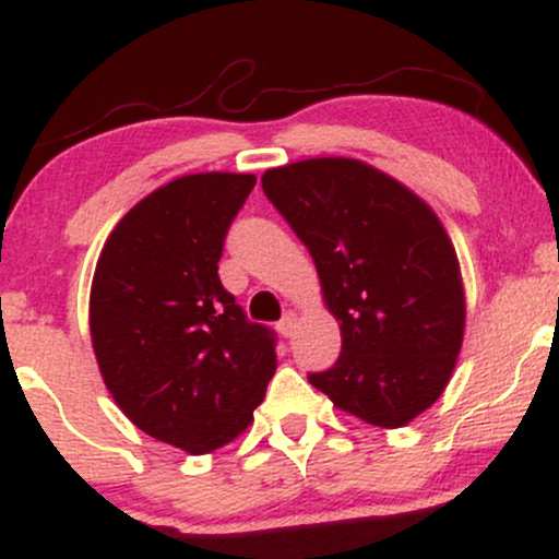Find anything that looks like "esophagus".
<instances>
[{"mask_svg": "<svg viewBox=\"0 0 559 559\" xmlns=\"http://www.w3.org/2000/svg\"><path fill=\"white\" fill-rule=\"evenodd\" d=\"M294 329H297V316H294V312H286L284 320H281V323H278V331L284 333L286 338H292L294 336Z\"/></svg>", "mask_w": 559, "mask_h": 559, "instance_id": "1", "label": "esophagus"}]
</instances>
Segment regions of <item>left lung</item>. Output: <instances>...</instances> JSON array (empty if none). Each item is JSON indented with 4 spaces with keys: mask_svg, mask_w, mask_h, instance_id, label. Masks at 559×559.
<instances>
[{
    "mask_svg": "<svg viewBox=\"0 0 559 559\" xmlns=\"http://www.w3.org/2000/svg\"><path fill=\"white\" fill-rule=\"evenodd\" d=\"M262 191L310 249L342 329V355L310 383L370 426H407L444 394L465 333L463 275L441 221L352 157L265 170Z\"/></svg>",
    "mask_w": 559,
    "mask_h": 559,
    "instance_id": "8db88e82",
    "label": "left lung"
}]
</instances>
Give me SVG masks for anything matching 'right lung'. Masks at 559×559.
I'll return each mask as SVG.
<instances>
[{
	"mask_svg": "<svg viewBox=\"0 0 559 559\" xmlns=\"http://www.w3.org/2000/svg\"><path fill=\"white\" fill-rule=\"evenodd\" d=\"M258 178L194 173L133 204L107 236L88 325L115 404L152 439L207 454L247 431L275 373V336L217 275Z\"/></svg>",
	"mask_w": 559,
	"mask_h": 559,
	"instance_id": "right-lung-1",
	"label": "right lung"
}]
</instances>
